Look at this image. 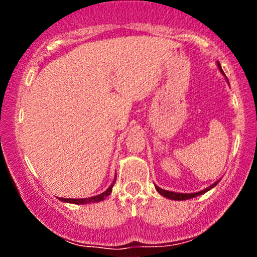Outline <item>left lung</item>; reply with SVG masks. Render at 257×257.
I'll return each mask as SVG.
<instances>
[{
	"label": "left lung",
	"mask_w": 257,
	"mask_h": 257,
	"mask_svg": "<svg viewBox=\"0 0 257 257\" xmlns=\"http://www.w3.org/2000/svg\"><path fill=\"white\" fill-rule=\"evenodd\" d=\"M217 66H219L220 71L223 73L222 69H221V65L219 61H217ZM219 184V181H216L215 184H213L211 186H209L208 188H204L203 191H200V192H197V193H176V192H170V191H166V190H162V188H159L158 186H156V190L158 191V193H161L163 197H167V198L169 199H174V200H185V199H190V198H193V197H197V196H200V194L205 193L206 191L211 190V188L214 187V186H216Z\"/></svg>",
	"instance_id": "left-lung-1"
}]
</instances>
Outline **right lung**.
<instances>
[{
	"label": "right lung",
	"mask_w": 257,
	"mask_h": 257,
	"mask_svg": "<svg viewBox=\"0 0 257 257\" xmlns=\"http://www.w3.org/2000/svg\"><path fill=\"white\" fill-rule=\"evenodd\" d=\"M114 182H116V180H114L113 182H112V185L110 187L107 188V190L105 191L104 193L101 194H98V196H94V197H89V198H81V199H72V198H60V200H63V202H67V203H73V204H89V203H98V202H101V200H104L106 197H108L112 192V187H113Z\"/></svg>",
	"instance_id": "right-lung-1"
}]
</instances>
